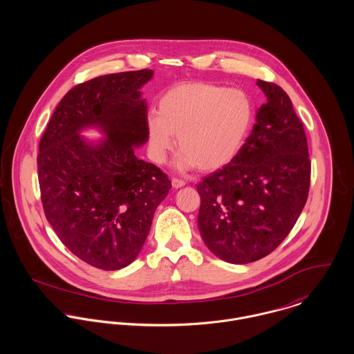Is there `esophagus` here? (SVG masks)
<instances>
[{
  "instance_id": "esophagus-1",
  "label": "esophagus",
  "mask_w": 354,
  "mask_h": 354,
  "mask_svg": "<svg viewBox=\"0 0 354 354\" xmlns=\"http://www.w3.org/2000/svg\"><path fill=\"white\" fill-rule=\"evenodd\" d=\"M171 185H173L174 189H178V188H183V187L185 185V181L178 180V178H173V180H171Z\"/></svg>"
}]
</instances>
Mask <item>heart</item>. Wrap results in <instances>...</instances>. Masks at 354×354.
Wrapping results in <instances>:
<instances>
[{
	"label": "heart",
	"instance_id": "heart-1",
	"mask_svg": "<svg viewBox=\"0 0 354 354\" xmlns=\"http://www.w3.org/2000/svg\"><path fill=\"white\" fill-rule=\"evenodd\" d=\"M251 122L252 104L243 91L207 82L180 83L160 97L158 114L147 115L149 153L162 165L177 136L178 169L215 171L241 151Z\"/></svg>",
	"mask_w": 354,
	"mask_h": 354
}]
</instances>
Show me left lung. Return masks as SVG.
<instances>
[{"label": "left lung", "mask_w": 354, "mask_h": 354, "mask_svg": "<svg viewBox=\"0 0 354 354\" xmlns=\"http://www.w3.org/2000/svg\"><path fill=\"white\" fill-rule=\"evenodd\" d=\"M267 97L239 155L198 184V226L219 259L247 264L272 252L308 199L310 160L303 122L289 95L257 80Z\"/></svg>", "instance_id": "8db88e82"}]
</instances>
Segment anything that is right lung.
Masks as SVG:
<instances>
[{"label":"right lung","instance_id":"add662e5","mask_svg":"<svg viewBox=\"0 0 354 354\" xmlns=\"http://www.w3.org/2000/svg\"><path fill=\"white\" fill-rule=\"evenodd\" d=\"M151 69L104 75L69 90L39 143L38 178L46 219L61 243L87 264L120 270L149 236L171 183L135 155L147 142V103L140 88ZM95 126L100 144L80 132Z\"/></svg>","mask_w":354,"mask_h":354}]
</instances>
